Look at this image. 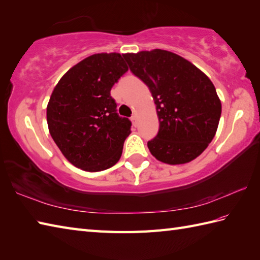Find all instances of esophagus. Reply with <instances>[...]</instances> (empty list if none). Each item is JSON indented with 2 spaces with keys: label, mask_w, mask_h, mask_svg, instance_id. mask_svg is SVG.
I'll list each match as a JSON object with an SVG mask.
<instances>
[{
  "label": "esophagus",
  "mask_w": 260,
  "mask_h": 260,
  "mask_svg": "<svg viewBox=\"0 0 260 260\" xmlns=\"http://www.w3.org/2000/svg\"><path fill=\"white\" fill-rule=\"evenodd\" d=\"M131 120H132V123H133V125L136 127V125H137V116H136V115H133V116H132Z\"/></svg>",
  "instance_id": "obj_1"
}]
</instances>
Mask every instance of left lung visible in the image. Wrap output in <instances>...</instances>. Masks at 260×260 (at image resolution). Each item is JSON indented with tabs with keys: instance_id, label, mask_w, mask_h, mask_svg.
<instances>
[{
	"instance_id": "8db88e82",
	"label": "left lung",
	"mask_w": 260,
	"mask_h": 260,
	"mask_svg": "<svg viewBox=\"0 0 260 260\" xmlns=\"http://www.w3.org/2000/svg\"><path fill=\"white\" fill-rule=\"evenodd\" d=\"M123 57L156 105L159 129L147 142L152 155L171 165L197 158L213 140L221 116L212 81L186 59L162 49Z\"/></svg>"
}]
</instances>
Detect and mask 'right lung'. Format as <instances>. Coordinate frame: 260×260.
<instances>
[{"instance_id": "1", "label": "right lung", "mask_w": 260, "mask_h": 260, "mask_svg": "<svg viewBox=\"0 0 260 260\" xmlns=\"http://www.w3.org/2000/svg\"><path fill=\"white\" fill-rule=\"evenodd\" d=\"M127 70L120 53H96L70 68L53 88L49 132L76 168L98 172L119 161L132 123L116 113L110 89Z\"/></svg>"}]
</instances>
